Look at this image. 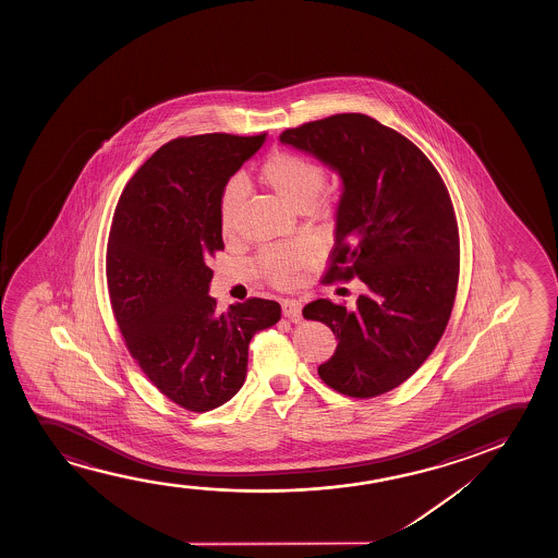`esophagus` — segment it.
<instances>
[{
    "mask_svg": "<svg viewBox=\"0 0 558 558\" xmlns=\"http://www.w3.org/2000/svg\"><path fill=\"white\" fill-rule=\"evenodd\" d=\"M282 313L283 316L288 318V320H301V303H299V301H295V299H283Z\"/></svg>",
    "mask_w": 558,
    "mask_h": 558,
    "instance_id": "34e87169",
    "label": "esophagus"
}]
</instances>
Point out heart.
Wrapping results in <instances>:
<instances>
[{
    "label": "heart",
    "instance_id": "b5f03b06",
    "mask_svg": "<svg viewBox=\"0 0 558 558\" xmlns=\"http://www.w3.org/2000/svg\"><path fill=\"white\" fill-rule=\"evenodd\" d=\"M257 179L268 191L299 211L320 206V194L326 189L328 173L318 161L291 153L278 150L263 161ZM245 186L242 181L232 179L221 192L219 199V225L222 236H234L240 209L244 202ZM313 253L306 245H272L265 247L255 260L259 275L276 288H291L298 282L299 272L311 263Z\"/></svg>",
    "mask_w": 558,
    "mask_h": 558
}]
</instances>
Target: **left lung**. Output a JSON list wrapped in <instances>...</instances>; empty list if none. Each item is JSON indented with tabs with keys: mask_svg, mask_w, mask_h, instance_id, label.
<instances>
[{
	"mask_svg": "<svg viewBox=\"0 0 558 558\" xmlns=\"http://www.w3.org/2000/svg\"><path fill=\"white\" fill-rule=\"evenodd\" d=\"M280 141L343 179L336 245L322 282L360 278L366 286L354 308L329 299L303 308L337 339L318 375L347 397H379L420 369L450 320L459 280L450 194L410 138L366 114L303 123Z\"/></svg>",
	"mask_w": 558,
	"mask_h": 558,
	"instance_id": "1",
	"label": "left lung"
}]
</instances>
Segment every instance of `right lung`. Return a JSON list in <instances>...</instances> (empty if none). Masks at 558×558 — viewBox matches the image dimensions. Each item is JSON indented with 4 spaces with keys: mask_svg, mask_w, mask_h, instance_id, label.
I'll return each mask as SVG.
<instances>
[{
    "mask_svg": "<svg viewBox=\"0 0 558 558\" xmlns=\"http://www.w3.org/2000/svg\"><path fill=\"white\" fill-rule=\"evenodd\" d=\"M267 133H207L161 146L125 184L107 245L110 305L123 341L161 395L209 412L242 389L247 347L280 320L252 298L219 313L207 263L222 252L219 199Z\"/></svg>",
    "mask_w": 558,
    "mask_h": 558,
    "instance_id": "obj_1",
    "label": "right lung"
}]
</instances>
